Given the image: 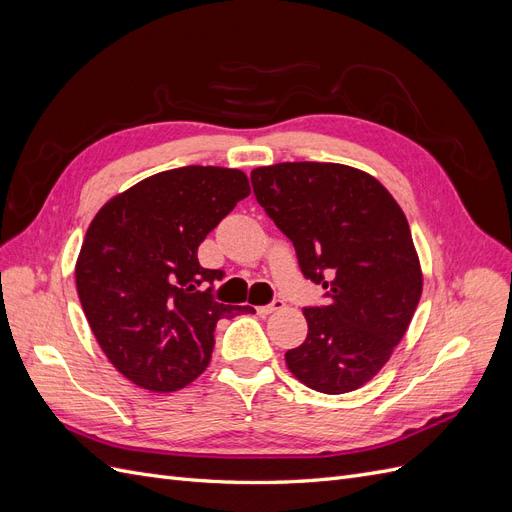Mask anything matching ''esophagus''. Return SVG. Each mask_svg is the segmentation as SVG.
I'll list each match as a JSON object with an SVG mask.
<instances>
[{"instance_id": "esophagus-1", "label": "esophagus", "mask_w": 512, "mask_h": 512, "mask_svg": "<svg viewBox=\"0 0 512 512\" xmlns=\"http://www.w3.org/2000/svg\"><path fill=\"white\" fill-rule=\"evenodd\" d=\"M282 307H284V301H282V299H273V303H269V305L256 307V312H258L260 316H269V314L277 312V309H282Z\"/></svg>"}]
</instances>
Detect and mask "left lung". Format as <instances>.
<instances>
[{
	"label": "left lung",
	"mask_w": 512,
	"mask_h": 512,
	"mask_svg": "<svg viewBox=\"0 0 512 512\" xmlns=\"http://www.w3.org/2000/svg\"><path fill=\"white\" fill-rule=\"evenodd\" d=\"M252 185L303 275L329 297L303 309L307 337L286 352L288 369L318 393L361 389L391 359L423 292L404 211L376 177L346 164L258 166Z\"/></svg>",
	"instance_id": "left-lung-1"
}]
</instances>
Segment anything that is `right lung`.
<instances>
[{
	"instance_id": "right-lung-1",
	"label": "right lung",
	"mask_w": 512,
	"mask_h": 512,
	"mask_svg": "<svg viewBox=\"0 0 512 512\" xmlns=\"http://www.w3.org/2000/svg\"><path fill=\"white\" fill-rule=\"evenodd\" d=\"M250 196L239 168L181 166L113 196L91 220L76 258V290L106 359L141 389L170 393L207 369L222 318L254 307L213 301L224 271L198 245Z\"/></svg>"
}]
</instances>
